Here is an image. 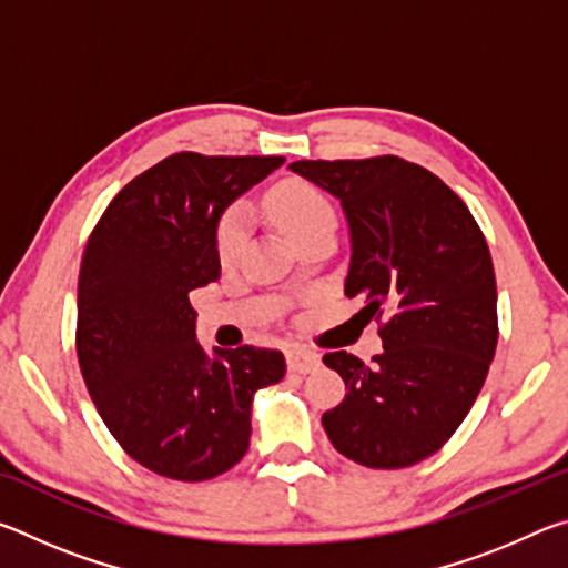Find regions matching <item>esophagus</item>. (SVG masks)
<instances>
[{
    "mask_svg": "<svg viewBox=\"0 0 568 568\" xmlns=\"http://www.w3.org/2000/svg\"><path fill=\"white\" fill-rule=\"evenodd\" d=\"M321 365V355L307 348L287 351V368L293 373H313Z\"/></svg>",
    "mask_w": 568,
    "mask_h": 568,
    "instance_id": "34e87169",
    "label": "esophagus"
}]
</instances>
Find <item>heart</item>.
Wrapping results in <instances>:
<instances>
[{"instance_id":"1","label":"heart","mask_w":568,"mask_h":568,"mask_svg":"<svg viewBox=\"0 0 568 568\" xmlns=\"http://www.w3.org/2000/svg\"><path fill=\"white\" fill-rule=\"evenodd\" d=\"M263 207L277 230L297 247L305 240L318 235H333L335 210L323 192L305 180H283L265 192ZM245 240V215L237 207H230L217 220L215 253L220 263L230 265L237 257Z\"/></svg>"}]
</instances>
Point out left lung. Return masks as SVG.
<instances>
[{
  "mask_svg": "<svg viewBox=\"0 0 568 568\" xmlns=\"http://www.w3.org/2000/svg\"><path fill=\"white\" fill-rule=\"evenodd\" d=\"M291 170L341 200L353 245L345 295L361 297L358 315L383 338L373 365L323 355L348 388L323 413L325 434L361 466L418 464L456 434L494 361L491 250L464 200L416 162L297 160Z\"/></svg>",
  "mask_w": 568,
  "mask_h": 568,
  "instance_id": "obj_1",
  "label": "left lung"
}]
</instances>
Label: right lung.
<instances>
[{"label":"right lung","instance_id":"1","mask_svg":"<svg viewBox=\"0 0 568 568\" xmlns=\"http://www.w3.org/2000/svg\"><path fill=\"white\" fill-rule=\"evenodd\" d=\"M281 155L175 152L130 180L90 233L77 283V358L94 408L152 474L207 480L250 446V403L285 376L281 351L207 355L190 293L220 277L215 227Z\"/></svg>","mask_w":568,"mask_h":568}]
</instances>
